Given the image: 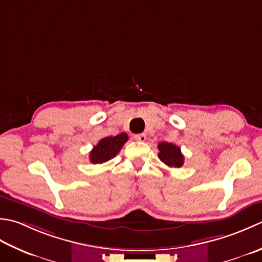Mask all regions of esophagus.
<instances>
[{
	"mask_svg": "<svg viewBox=\"0 0 262 262\" xmlns=\"http://www.w3.org/2000/svg\"><path fill=\"white\" fill-rule=\"evenodd\" d=\"M135 139H136L137 141H141V142H143V141H146L147 136L145 135V133H139V135H136V136H135Z\"/></svg>",
	"mask_w": 262,
	"mask_h": 262,
	"instance_id": "esophagus-1",
	"label": "esophagus"
}]
</instances>
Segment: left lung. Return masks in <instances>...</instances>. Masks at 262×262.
<instances>
[{
    "label": "left lung",
    "mask_w": 262,
    "mask_h": 262,
    "mask_svg": "<svg viewBox=\"0 0 262 262\" xmlns=\"http://www.w3.org/2000/svg\"><path fill=\"white\" fill-rule=\"evenodd\" d=\"M158 157L161 161L167 165L168 167H182L184 163V157L181 152V148L175 146L174 143L161 142L158 143Z\"/></svg>",
    "instance_id": "8db88e82"
}]
</instances>
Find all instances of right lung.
Instances as JSON below:
<instances>
[{"label":"right lung","mask_w":262,"mask_h":262,"mask_svg":"<svg viewBox=\"0 0 262 262\" xmlns=\"http://www.w3.org/2000/svg\"><path fill=\"white\" fill-rule=\"evenodd\" d=\"M127 139L129 137L124 132L115 137H106L101 139L97 146H95L89 154L90 162L93 164H103L114 158L127 141Z\"/></svg>","instance_id":"1"}]
</instances>
